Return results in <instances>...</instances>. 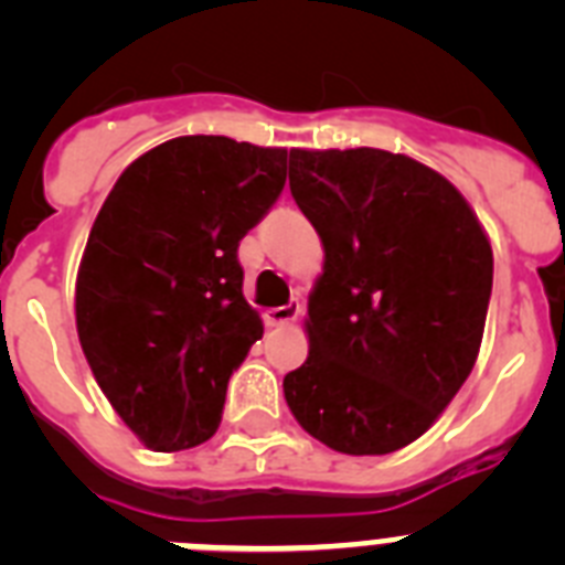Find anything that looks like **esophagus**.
Returning <instances> with one entry per match:
<instances>
[{
    "label": "esophagus",
    "mask_w": 565,
    "mask_h": 565,
    "mask_svg": "<svg viewBox=\"0 0 565 565\" xmlns=\"http://www.w3.org/2000/svg\"><path fill=\"white\" fill-rule=\"evenodd\" d=\"M299 302H288V306H279V308H268L266 311V326L268 328H282V326H291L294 319L299 317Z\"/></svg>",
    "instance_id": "34e87169"
}]
</instances>
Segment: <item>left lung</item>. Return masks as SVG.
<instances>
[{
  "label": "left lung",
  "mask_w": 565,
  "mask_h": 565,
  "mask_svg": "<svg viewBox=\"0 0 565 565\" xmlns=\"http://www.w3.org/2000/svg\"><path fill=\"white\" fill-rule=\"evenodd\" d=\"M291 194L322 239L308 359L282 379L299 427L344 456L430 430L476 367L492 294L478 214L436 169L373 147L291 149Z\"/></svg>",
  "instance_id": "left-lung-1"
}]
</instances>
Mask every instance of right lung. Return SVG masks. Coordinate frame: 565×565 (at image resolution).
Wrapping results in <instances>:
<instances>
[{"label":"right lung","instance_id":"add662e5","mask_svg":"<svg viewBox=\"0 0 565 565\" xmlns=\"http://www.w3.org/2000/svg\"><path fill=\"white\" fill-rule=\"evenodd\" d=\"M288 149L181 135L107 194L76 277V331L113 411L154 452L217 433L232 371L263 337L239 239L286 186Z\"/></svg>","mask_w":565,"mask_h":565}]
</instances>
